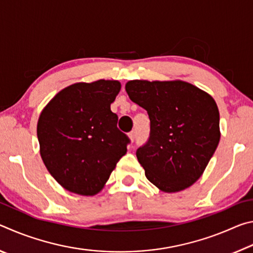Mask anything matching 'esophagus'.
I'll list each match as a JSON object with an SVG mask.
<instances>
[{
	"instance_id": "1",
	"label": "esophagus",
	"mask_w": 253,
	"mask_h": 253,
	"mask_svg": "<svg viewBox=\"0 0 253 253\" xmlns=\"http://www.w3.org/2000/svg\"><path fill=\"white\" fill-rule=\"evenodd\" d=\"M129 138H130V140H131V143H134V140H135V137H136V135H135V131H130L129 132Z\"/></svg>"
}]
</instances>
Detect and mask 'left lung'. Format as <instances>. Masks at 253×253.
Masks as SVG:
<instances>
[{
	"mask_svg": "<svg viewBox=\"0 0 253 253\" xmlns=\"http://www.w3.org/2000/svg\"><path fill=\"white\" fill-rule=\"evenodd\" d=\"M125 88L151 122L147 142L136 151L148 181L169 193L191 186L220 142L215 101L184 81L131 80Z\"/></svg>",
	"mask_w": 253,
	"mask_h": 253,
	"instance_id": "8db88e82",
	"label": "left lung"
}]
</instances>
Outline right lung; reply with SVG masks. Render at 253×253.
<instances>
[{
	"label": "right lung",
	"mask_w": 253,
	"mask_h": 253,
	"mask_svg": "<svg viewBox=\"0 0 253 253\" xmlns=\"http://www.w3.org/2000/svg\"><path fill=\"white\" fill-rule=\"evenodd\" d=\"M121 84L98 80L71 84L42 111L37 134L50 174L66 190L95 195L108 181L130 143L110 110Z\"/></svg>",
	"instance_id": "add662e5"
}]
</instances>
